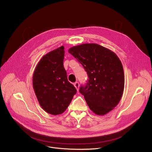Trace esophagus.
Listing matches in <instances>:
<instances>
[{
    "instance_id": "1",
    "label": "esophagus",
    "mask_w": 152,
    "mask_h": 152,
    "mask_svg": "<svg viewBox=\"0 0 152 152\" xmlns=\"http://www.w3.org/2000/svg\"><path fill=\"white\" fill-rule=\"evenodd\" d=\"M74 86L75 87V88L76 89L77 91L79 90V84L78 82H76L75 84H74Z\"/></svg>"
}]
</instances>
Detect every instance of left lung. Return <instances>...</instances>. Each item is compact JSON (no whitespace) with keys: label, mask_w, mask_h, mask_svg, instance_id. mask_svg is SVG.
<instances>
[{"label":"left lung","mask_w":152,"mask_h":152,"mask_svg":"<svg viewBox=\"0 0 152 152\" xmlns=\"http://www.w3.org/2000/svg\"><path fill=\"white\" fill-rule=\"evenodd\" d=\"M68 52L88 75V83L79 89L87 104L95 114H107L123 96L124 74L121 61L112 50L94 43L76 45Z\"/></svg>","instance_id":"obj_1"}]
</instances>
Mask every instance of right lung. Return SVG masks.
<instances>
[{"instance_id": "obj_1", "label": "right lung", "mask_w": 152, "mask_h": 152, "mask_svg": "<svg viewBox=\"0 0 152 152\" xmlns=\"http://www.w3.org/2000/svg\"><path fill=\"white\" fill-rule=\"evenodd\" d=\"M64 56L63 46L44 55L33 76V89L39 105L52 115L63 113L76 93L74 86L68 81Z\"/></svg>"}]
</instances>
